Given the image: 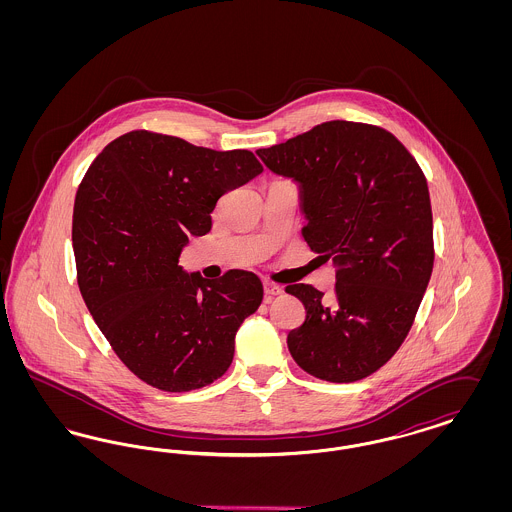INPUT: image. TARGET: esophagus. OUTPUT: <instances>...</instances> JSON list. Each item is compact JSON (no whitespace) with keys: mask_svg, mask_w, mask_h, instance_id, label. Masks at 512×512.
I'll return each instance as SVG.
<instances>
[{"mask_svg":"<svg viewBox=\"0 0 512 512\" xmlns=\"http://www.w3.org/2000/svg\"><path fill=\"white\" fill-rule=\"evenodd\" d=\"M263 288H265V297H267V299L274 297V295H280V293L284 292V288H282V286L272 284V282H265V284H263Z\"/></svg>","mask_w":512,"mask_h":512,"instance_id":"34e87169","label":"esophagus"}]
</instances>
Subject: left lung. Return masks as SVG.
I'll use <instances>...</instances> for the list:
<instances>
[{
    "label": "left lung",
    "mask_w": 512,
    "mask_h": 512,
    "mask_svg": "<svg viewBox=\"0 0 512 512\" xmlns=\"http://www.w3.org/2000/svg\"><path fill=\"white\" fill-rule=\"evenodd\" d=\"M257 155L299 184L301 234L338 267L332 299L309 284L286 288L307 311L288 334L293 361L326 382L363 380L407 338L432 276L426 178L391 132L363 122H322Z\"/></svg>",
    "instance_id": "1"
}]
</instances>
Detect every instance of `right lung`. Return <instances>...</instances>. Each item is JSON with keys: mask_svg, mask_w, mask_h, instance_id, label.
Segmentation results:
<instances>
[{"mask_svg": "<svg viewBox=\"0 0 512 512\" xmlns=\"http://www.w3.org/2000/svg\"><path fill=\"white\" fill-rule=\"evenodd\" d=\"M263 172L247 149L215 151L134 130L90 165L74 199L78 286L99 330L140 380L163 391L213 384L234 359L240 324L263 301L247 270L219 280L178 265L211 230L222 195Z\"/></svg>", "mask_w": 512, "mask_h": 512, "instance_id": "1", "label": "right lung"}]
</instances>
